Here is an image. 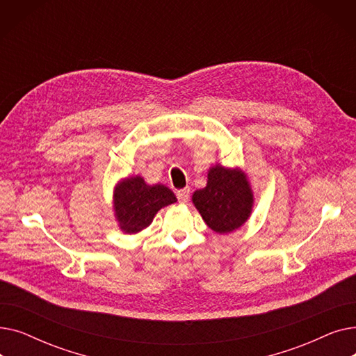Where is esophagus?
<instances>
[{"label": "esophagus", "instance_id": "1", "mask_svg": "<svg viewBox=\"0 0 356 356\" xmlns=\"http://www.w3.org/2000/svg\"><path fill=\"white\" fill-rule=\"evenodd\" d=\"M176 196H177L179 202L186 203V202L189 200V197H191V191H189V189H181V191H177Z\"/></svg>", "mask_w": 356, "mask_h": 356}]
</instances>
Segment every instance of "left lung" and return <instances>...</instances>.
<instances>
[{"mask_svg": "<svg viewBox=\"0 0 356 356\" xmlns=\"http://www.w3.org/2000/svg\"><path fill=\"white\" fill-rule=\"evenodd\" d=\"M192 200L207 225L218 234H228L244 225L254 202L245 175L222 165L211 168L207 188L196 191Z\"/></svg>", "mask_w": 356, "mask_h": 356, "instance_id": "obj_1", "label": "left lung"}]
</instances>
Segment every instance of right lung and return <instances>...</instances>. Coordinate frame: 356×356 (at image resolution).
<instances>
[{"instance_id": "add662e5", "label": "right lung", "mask_w": 356, "mask_h": 356, "mask_svg": "<svg viewBox=\"0 0 356 356\" xmlns=\"http://www.w3.org/2000/svg\"><path fill=\"white\" fill-rule=\"evenodd\" d=\"M175 202V193L164 184L148 186L140 176L124 179L114 193L115 216L127 234L147 228L161 208Z\"/></svg>"}]
</instances>
